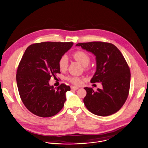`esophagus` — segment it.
<instances>
[{
  "label": "esophagus",
  "instance_id": "esophagus-1",
  "mask_svg": "<svg viewBox=\"0 0 148 148\" xmlns=\"http://www.w3.org/2000/svg\"><path fill=\"white\" fill-rule=\"evenodd\" d=\"M78 88H79V87H75V86H71V89L73 90H77Z\"/></svg>",
  "mask_w": 148,
  "mask_h": 148
}]
</instances>
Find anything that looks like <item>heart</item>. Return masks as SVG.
<instances>
[{"label":"heart","mask_w":148,"mask_h":148,"mask_svg":"<svg viewBox=\"0 0 148 148\" xmlns=\"http://www.w3.org/2000/svg\"><path fill=\"white\" fill-rule=\"evenodd\" d=\"M73 58L84 66H87L90 62V56L83 51H77L73 54ZM69 66V58L66 54L62 55L58 61V66L61 71H65ZM67 80L76 86H80L82 83V79L78 76H69Z\"/></svg>","instance_id":"1"}]
</instances>
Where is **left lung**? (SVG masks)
Segmentation results:
<instances>
[{"instance_id": "obj_1", "label": "left lung", "mask_w": 148, "mask_h": 148, "mask_svg": "<svg viewBox=\"0 0 148 148\" xmlns=\"http://www.w3.org/2000/svg\"><path fill=\"white\" fill-rule=\"evenodd\" d=\"M96 56V71L91 82H101L103 88L85 87L86 108L93 114L107 116L120 110L128 96L131 73L123 55L110 43L93 41L76 45Z\"/></svg>"}]
</instances>
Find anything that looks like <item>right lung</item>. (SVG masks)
<instances>
[{
  "label": "right lung",
  "instance_id": "1",
  "mask_svg": "<svg viewBox=\"0 0 148 148\" xmlns=\"http://www.w3.org/2000/svg\"><path fill=\"white\" fill-rule=\"evenodd\" d=\"M72 42H42L28 46L17 70L19 95L25 106L41 117L57 114L64 107L70 87L49 85L51 77L60 73L58 61L72 47Z\"/></svg>",
  "mask_w": 148,
  "mask_h": 148
}]
</instances>
